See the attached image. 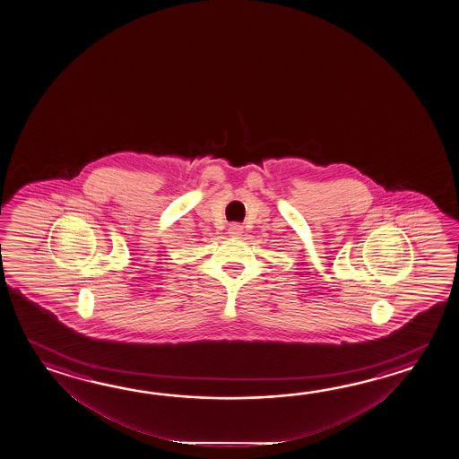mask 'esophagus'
<instances>
[{"label":"esophagus","mask_w":459,"mask_h":459,"mask_svg":"<svg viewBox=\"0 0 459 459\" xmlns=\"http://www.w3.org/2000/svg\"><path fill=\"white\" fill-rule=\"evenodd\" d=\"M230 234L233 238H239L243 234V226L239 225V223H233V225L230 226Z\"/></svg>","instance_id":"1"}]
</instances>
